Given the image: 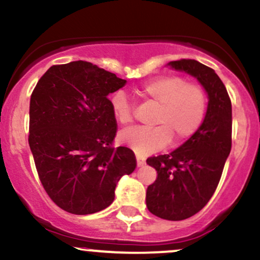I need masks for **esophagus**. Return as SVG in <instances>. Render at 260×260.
<instances>
[{
	"label": "esophagus",
	"instance_id": "1",
	"mask_svg": "<svg viewBox=\"0 0 260 260\" xmlns=\"http://www.w3.org/2000/svg\"><path fill=\"white\" fill-rule=\"evenodd\" d=\"M145 164V160L144 157H140V156H137V165L138 166H143Z\"/></svg>",
	"mask_w": 260,
	"mask_h": 260
}]
</instances>
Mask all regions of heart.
<instances>
[{
	"instance_id": "obj_1",
	"label": "heart",
	"mask_w": 260,
	"mask_h": 260,
	"mask_svg": "<svg viewBox=\"0 0 260 260\" xmlns=\"http://www.w3.org/2000/svg\"><path fill=\"white\" fill-rule=\"evenodd\" d=\"M143 99L156 104L153 127H132L122 131L118 139L142 156L165 148L171 140L178 147L192 138L202 127L208 110L204 89L196 83H186L178 76H159L139 86ZM115 120L121 124L132 122V107L123 92L112 95L110 101Z\"/></svg>"
}]
</instances>
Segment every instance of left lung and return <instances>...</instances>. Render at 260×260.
<instances>
[{"label":"left lung","instance_id":"8db88e82","mask_svg":"<svg viewBox=\"0 0 260 260\" xmlns=\"http://www.w3.org/2000/svg\"><path fill=\"white\" fill-rule=\"evenodd\" d=\"M168 66L197 78L209 99L205 120L192 138L170 154L147 159L157 172L147 189L149 211L178 221L202 210L215 192L231 151L232 107L225 85L210 67L196 59L171 61Z\"/></svg>","mask_w":260,"mask_h":260}]
</instances>
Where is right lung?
<instances>
[{"label":"right lung","instance_id":"right-lung-1","mask_svg":"<svg viewBox=\"0 0 260 260\" xmlns=\"http://www.w3.org/2000/svg\"><path fill=\"white\" fill-rule=\"evenodd\" d=\"M127 83L85 61L52 66L29 107V147L56 205L76 215L104 210L123 175L137 166L129 148H113L117 122L109 94Z\"/></svg>","mask_w":260,"mask_h":260}]
</instances>
